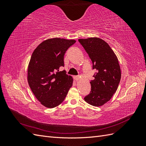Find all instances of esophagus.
<instances>
[{"label":"esophagus","instance_id":"esophagus-1","mask_svg":"<svg viewBox=\"0 0 146 146\" xmlns=\"http://www.w3.org/2000/svg\"><path fill=\"white\" fill-rule=\"evenodd\" d=\"M74 80H76V81H78L79 80V77L78 76H74Z\"/></svg>","mask_w":146,"mask_h":146}]
</instances>
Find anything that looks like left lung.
I'll return each instance as SVG.
<instances>
[{
	"label": "left lung",
	"instance_id": "left-lung-1",
	"mask_svg": "<svg viewBox=\"0 0 146 146\" xmlns=\"http://www.w3.org/2000/svg\"><path fill=\"white\" fill-rule=\"evenodd\" d=\"M92 63V69H97L90 82V94L84 99L88 104L100 107L111 99L115 93L121 77L119 61L108 44L100 38L93 37L79 39Z\"/></svg>",
	"mask_w": 146,
	"mask_h": 146
}]
</instances>
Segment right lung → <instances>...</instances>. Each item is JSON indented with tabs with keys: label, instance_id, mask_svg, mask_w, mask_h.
<instances>
[{
	"label": "right lung",
	"instance_id": "add662e5",
	"mask_svg": "<svg viewBox=\"0 0 146 146\" xmlns=\"http://www.w3.org/2000/svg\"><path fill=\"white\" fill-rule=\"evenodd\" d=\"M74 39L54 38L46 39L33 51L29 61L27 80L36 98L46 108H52L63 102L72 86L73 78L64 71V55Z\"/></svg>",
	"mask_w": 146,
	"mask_h": 146
}]
</instances>
